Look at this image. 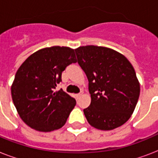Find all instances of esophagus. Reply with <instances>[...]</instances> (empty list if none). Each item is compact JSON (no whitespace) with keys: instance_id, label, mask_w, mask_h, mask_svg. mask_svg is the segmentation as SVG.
Masks as SVG:
<instances>
[{"instance_id":"esophagus-1","label":"esophagus","mask_w":158,"mask_h":158,"mask_svg":"<svg viewBox=\"0 0 158 158\" xmlns=\"http://www.w3.org/2000/svg\"><path fill=\"white\" fill-rule=\"evenodd\" d=\"M81 93H79V94H76V95H75V96H76V98L77 99H78V98H79V97H80V96H81Z\"/></svg>"}]
</instances>
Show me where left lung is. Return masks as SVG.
I'll use <instances>...</instances> for the list:
<instances>
[{
  "instance_id": "8db88e82",
  "label": "left lung",
  "mask_w": 158,
  "mask_h": 158,
  "mask_svg": "<svg viewBox=\"0 0 158 158\" xmlns=\"http://www.w3.org/2000/svg\"><path fill=\"white\" fill-rule=\"evenodd\" d=\"M74 51L89 79L91 103L84 110L88 122L101 130L124 125L134 112L140 94L131 63L122 54L104 47L84 46Z\"/></svg>"
}]
</instances>
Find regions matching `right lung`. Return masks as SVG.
I'll use <instances>...</instances> for the list:
<instances>
[{"label":"right lung","instance_id":"add662e5","mask_svg":"<svg viewBox=\"0 0 158 158\" xmlns=\"http://www.w3.org/2000/svg\"><path fill=\"white\" fill-rule=\"evenodd\" d=\"M76 61L74 49L55 46L38 50L21 64L11 86V96L26 125L50 132L65 124L76 101L62 89H55L61 82L62 72Z\"/></svg>","mask_w":158,"mask_h":158}]
</instances>
